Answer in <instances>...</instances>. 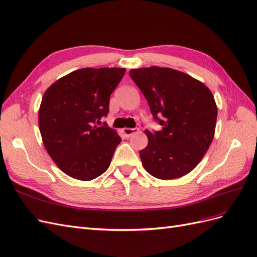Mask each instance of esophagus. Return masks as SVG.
<instances>
[{
    "label": "esophagus",
    "instance_id": "esophagus-1",
    "mask_svg": "<svg viewBox=\"0 0 257 257\" xmlns=\"http://www.w3.org/2000/svg\"><path fill=\"white\" fill-rule=\"evenodd\" d=\"M122 132H123V135L125 136L126 138H128L131 135H133V134L136 133V132H138V128H137V127H134V128L124 127V128L122 130Z\"/></svg>",
    "mask_w": 257,
    "mask_h": 257
}]
</instances>
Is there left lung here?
<instances>
[{
  "instance_id": "obj_1",
  "label": "left lung",
  "mask_w": 257,
  "mask_h": 257,
  "mask_svg": "<svg viewBox=\"0 0 257 257\" xmlns=\"http://www.w3.org/2000/svg\"><path fill=\"white\" fill-rule=\"evenodd\" d=\"M161 131H146L149 143L141 150L151 176L169 180L196 167L212 143L217 109L211 91L193 77L173 68L131 69Z\"/></svg>"
}]
</instances>
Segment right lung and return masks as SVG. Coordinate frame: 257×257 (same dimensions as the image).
<instances>
[{"instance_id": "right-lung-1", "label": "right lung", "mask_w": 257, "mask_h": 257, "mask_svg": "<svg viewBox=\"0 0 257 257\" xmlns=\"http://www.w3.org/2000/svg\"><path fill=\"white\" fill-rule=\"evenodd\" d=\"M125 68H82L45 92L38 124L46 150L62 172L82 181L104 174L121 137L100 119Z\"/></svg>"}]
</instances>
